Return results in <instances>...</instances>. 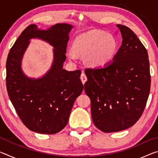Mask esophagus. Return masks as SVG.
<instances>
[{"mask_svg":"<svg viewBox=\"0 0 158 158\" xmlns=\"http://www.w3.org/2000/svg\"><path fill=\"white\" fill-rule=\"evenodd\" d=\"M81 79L83 84H85V82L87 81V77H86V75H85V74L84 73V72H83L81 74Z\"/></svg>","mask_w":158,"mask_h":158,"instance_id":"esophagus-1","label":"esophagus"}]
</instances>
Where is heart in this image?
<instances>
[{
  "instance_id": "heart-1",
  "label": "heart",
  "mask_w": 158,
  "mask_h": 158,
  "mask_svg": "<svg viewBox=\"0 0 158 158\" xmlns=\"http://www.w3.org/2000/svg\"><path fill=\"white\" fill-rule=\"evenodd\" d=\"M73 47L74 49L70 47L68 49V56L71 60H77V54L86 56L85 60L89 65L101 68L113 60L117 43L111 35L100 31H92L77 37Z\"/></svg>"
}]
</instances>
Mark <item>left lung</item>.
<instances>
[{
	"label": "left lung",
	"instance_id": "8db88e82",
	"mask_svg": "<svg viewBox=\"0 0 158 158\" xmlns=\"http://www.w3.org/2000/svg\"><path fill=\"white\" fill-rule=\"evenodd\" d=\"M123 37L114 60L105 68H86L84 90L91 101L93 123L104 132L123 130L142 115L151 89L148 55L127 26L118 24Z\"/></svg>",
	"mask_w": 158,
	"mask_h": 158
}]
</instances>
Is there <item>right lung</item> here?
Segmentation results:
<instances>
[{
	"mask_svg": "<svg viewBox=\"0 0 158 158\" xmlns=\"http://www.w3.org/2000/svg\"><path fill=\"white\" fill-rule=\"evenodd\" d=\"M73 26L57 23L47 31L32 24L25 28L10 49L6 63V86L9 98L25 126L33 132L53 135L68 124L69 114L84 85L81 70L63 69L66 59L69 32ZM33 37L44 39L55 47L54 65L41 79L26 77L20 69V60Z\"/></svg>",
	"mask_w": 158,
	"mask_h": 158,
	"instance_id": "right-lung-1",
	"label": "right lung"
}]
</instances>
